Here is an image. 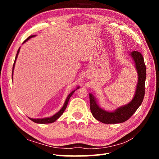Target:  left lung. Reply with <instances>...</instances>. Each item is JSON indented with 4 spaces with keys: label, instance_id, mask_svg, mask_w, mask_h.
Segmentation results:
<instances>
[{
    "label": "left lung",
    "instance_id": "8db88e82",
    "mask_svg": "<svg viewBox=\"0 0 159 159\" xmlns=\"http://www.w3.org/2000/svg\"><path fill=\"white\" fill-rule=\"evenodd\" d=\"M130 54L134 59L138 73V83L135 94L130 103L118 108L113 112H109L100 108L96 103L94 96L92 93H89L91 112L97 120L104 124H118L124 122L135 113V111L143 102L145 95V81L146 79V65H145L143 57L141 52L133 51Z\"/></svg>",
    "mask_w": 159,
    "mask_h": 159
}]
</instances>
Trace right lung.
<instances>
[{
	"instance_id": "add662e5",
	"label": "right lung",
	"mask_w": 159,
	"mask_h": 159,
	"mask_svg": "<svg viewBox=\"0 0 159 159\" xmlns=\"http://www.w3.org/2000/svg\"><path fill=\"white\" fill-rule=\"evenodd\" d=\"M35 35H31V36H29L27 39H25V41H24L23 43L26 42L27 41V40H29L30 38H33V37H35ZM20 48H19V49H18V52H17V54H16V59H15V61H14V63H13V65L12 78H13V69H14V66H15V63H16V61L17 57H18V53H19V51H20ZM79 88V87H77L76 89H78ZM74 92H75V90L72 91V92L69 94L68 96L67 97V98H66V102H65V103H64L63 107L61 108V109H60V111H59L58 113H57L55 115H54L53 116L50 117H46V118H42V119H33V118H29V119L31 120H32L33 121H34V122L38 123V124H50V123H52V122H54V121H56L57 119H58V118L63 113L64 111L66 110V107H67V103H68V101H69V100H70V97L72 96V94L74 93Z\"/></svg>"
}]
</instances>
